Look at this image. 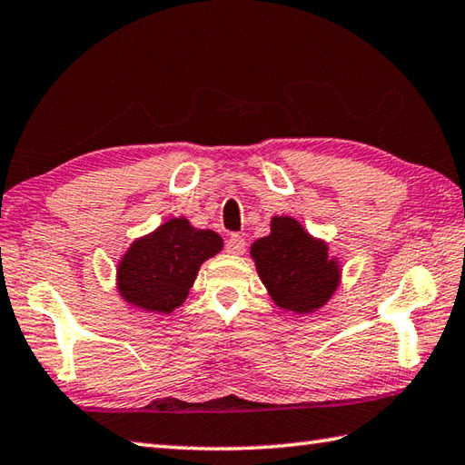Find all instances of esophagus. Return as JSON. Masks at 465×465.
Returning a JSON list of instances; mask_svg holds the SVG:
<instances>
[{"mask_svg": "<svg viewBox=\"0 0 465 465\" xmlns=\"http://www.w3.org/2000/svg\"><path fill=\"white\" fill-rule=\"evenodd\" d=\"M244 249H247V242L241 234H232L229 241H226V251L231 252V255H242Z\"/></svg>", "mask_w": 465, "mask_h": 465, "instance_id": "1", "label": "esophagus"}]
</instances>
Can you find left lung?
Instances as JSON below:
<instances>
[{
  "label": "left lung",
  "instance_id": "8db88e82",
  "mask_svg": "<svg viewBox=\"0 0 465 465\" xmlns=\"http://www.w3.org/2000/svg\"><path fill=\"white\" fill-rule=\"evenodd\" d=\"M271 232L251 244L259 279L279 310L310 315L322 310L341 282V261L293 216L271 218Z\"/></svg>",
  "mask_w": 465,
  "mask_h": 465
}]
</instances>
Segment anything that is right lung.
Instances as JSON below:
<instances>
[{
	"label": "right lung",
	"instance_id": "1",
	"mask_svg": "<svg viewBox=\"0 0 465 465\" xmlns=\"http://www.w3.org/2000/svg\"><path fill=\"white\" fill-rule=\"evenodd\" d=\"M223 236L196 229L188 218H170L139 236L117 262L121 300L145 313H172L186 302L203 262L223 251Z\"/></svg>",
	"mask_w": 465,
	"mask_h": 465
}]
</instances>
